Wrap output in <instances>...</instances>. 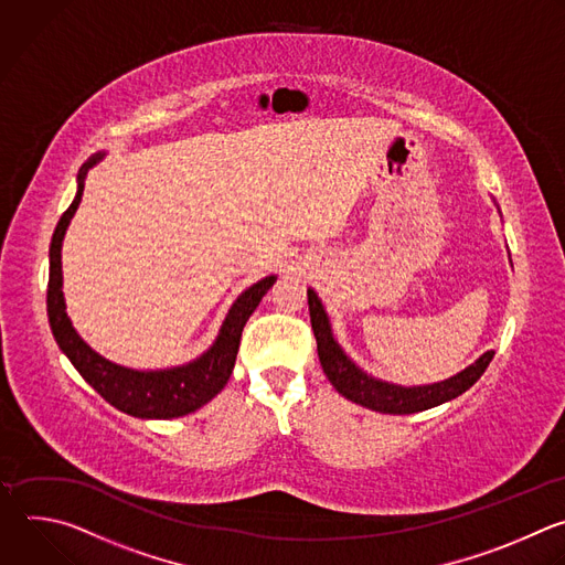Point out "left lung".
Instances as JSON below:
<instances>
[{
  "mask_svg": "<svg viewBox=\"0 0 565 565\" xmlns=\"http://www.w3.org/2000/svg\"><path fill=\"white\" fill-rule=\"evenodd\" d=\"M307 302H309L311 329H313L316 345H318V359H320L324 376L345 398H350L363 407H370L374 412L414 414V412L436 407L445 401H452L459 394H463L466 390H470L483 376L490 361L494 359V352L490 350L475 365L463 370L461 374L447 379L443 383H434V385L401 387V385L383 383V381L367 376L363 370H359L345 356V352L338 348V343L331 335L327 313H324L318 296L313 294V289L307 291Z\"/></svg>",
  "mask_w": 565,
  "mask_h": 565,
  "instance_id": "obj_1",
  "label": "left lung"
}]
</instances>
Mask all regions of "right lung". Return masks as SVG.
I'll use <instances>...</instances> for the list:
<instances>
[{
    "mask_svg": "<svg viewBox=\"0 0 565 565\" xmlns=\"http://www.w3.org/2000/svg\"><path fill=\"white\" fill-rule=\"evenodd\" d=\"M97 160H102V156H93L79 169L77 195L71 202V206L62 213L51 241L46 309H49V322H51L53 335L60 350L68 356L73 367L79 372V376L113 407H118L120 412L131 414L136 418L186 416L200 409L202 405H206L224 385H227L234 372L245 322L249 320V316L254 313L263 296L269 291V287L276 282V276L263 278L234 302L227 318H224V324L220 329V335L215 338L213 348L189 365H182L175 370H162V372H136L102 359L71 327V320L64 311L66 307H64V294H62V238L82 200L86 171Z\"/></svg>",
    "mask_w": 565,
    "mask_h": 565,
    "instance_id": "add662e5",
    "label": "right lung"
}]
</instances>
